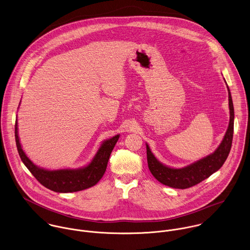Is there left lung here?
<instances>
[{"instance_id": "obj_1", "label": "left lung", "mask_w": 250, "mask_h": 250, "mask_svg": "<svg viewBox=\"0 0 250 250\" xmlns=\"http://www.w3.org/2000/svg\"><path fill=\"white\" fill-rule=\"evenodd\" d=\"M228 96L230 109L229 126L221 144L213 153L185 168L174 169L161 164L151 153L147 145L148 166L150 173L158 182L173 188L185 189L198 185L221 168L231 150L234 133V106L229 88Z\"/></svg>"}]
</instances>
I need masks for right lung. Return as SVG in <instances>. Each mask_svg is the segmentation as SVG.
<instances>
[{"label": "right lung", "mask_w": 250, "mask_h": 250, "mask_svg": "<svg viewBox=\"0 0 250 250\" xmlns=\"http://www.w3.org/2000/svg\"><path fill=\"white\" fill-rule=\"evenodd\" d=\"M14 132L17 150L25 166L43 187L60 193L80 191L97 185L106 171L110 154L120 137V135H116L104 141L92 162L84 168L49 171L36 166L22 150L17 131V120L15 122Z\"/></svg>", "instance_id": "right-lung-1"}]
</instances>
